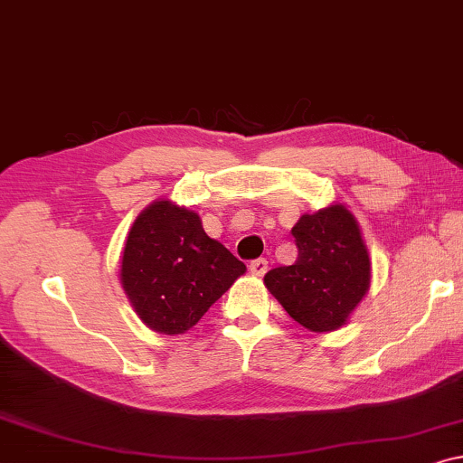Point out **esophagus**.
I'll list each match as a JSON object with an SVG mask.
<instances>
[{
    "label": "esophagus",
    "mask_w": 463,
    "mask_h": 463,
    "mask_svg": "<svg viewBox=\"0 0 463 463\" xmlns=\"http://www.w3.org/2000/svg\"><path fill=\"white\" fill-rule=\"evenodd\" d=\"M266 270H268V261H266L264 258L253 260L251 264H250V272H251L253 276H264Z\"/></svg>",
    "instance_id": "34e87169"
}]
</instances>
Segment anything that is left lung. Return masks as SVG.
Segmentation results:
<instances>
[{"label": "left lung", "mask_w": 463, "mask_h": 463, "mask_svg": "<svg viewBox=\"0 0 463 463\" xmlns=\"http://www.w3.org/2000/svg\"><path fill=\"white\" fill-rule=\"evenodd\" d=\"M291 234L298 260L268 272L264 285L312 333L341 328L370 288V255L357 220L335 203L303 213Z\"/></svg>", "instance_id": "left-lung-1"}]
</instances>
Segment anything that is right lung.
I'll return each mask as SVG.
<instances>
[{
	"label": "right lung",
	"instance_id": "right-lung-1",
	"mask_svg": "<svg viewBox=\"0 0 463 463\" xmlns=\"http://www.w3.org/2000/svg\"><path fill=\"white\" fill-rule=\"evenodd\" d=\"M245 270L243 261L205 234L195 212L160 199L130 226L120 282L143 324L162 335H183Z\"/></svg>",
	"mask_w": 463,
	"mask_h": 463
}]
</instances>
